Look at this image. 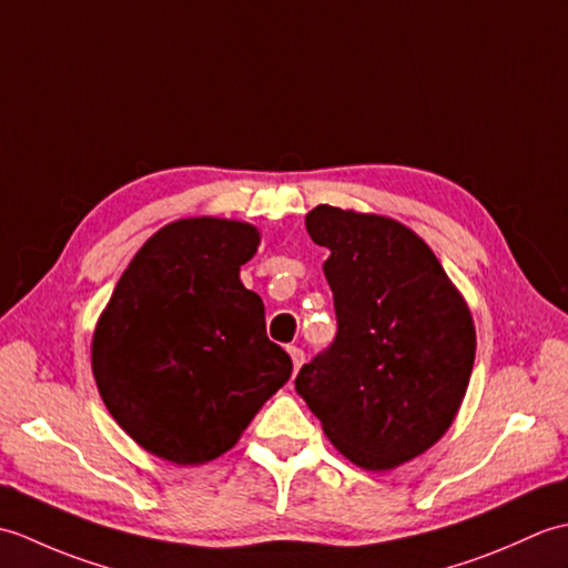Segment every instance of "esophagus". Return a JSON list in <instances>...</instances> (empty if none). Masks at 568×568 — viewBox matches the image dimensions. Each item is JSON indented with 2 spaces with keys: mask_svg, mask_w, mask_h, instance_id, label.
I'll list each match as a JSON object with an SVG mask.
<instances>
[{
  "mask_svg": "<svg viewBox=\"0 0 568 568\" xmlns=\"http://www.w3.org/2000/svg\"><path fill=\"white\" fill-rule=\"evenodd\" d=\"M287 352H291V358H293V368H295V373L300 371V366L305 364V352L300 346H291L287 348Z\"/></svg>",
  "mask_w": 568,
  "mask_h": 568,
  "instance_id": "34e87169",
  "label": "esophagus"
}]
</instances>
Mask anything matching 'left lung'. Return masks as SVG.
I'll use <instances>...</instances> for the list:
<instances>
[{
    "instance_id": "left-lung-1",
    "label": "left lung",
    "mask_w": 568,
    "mask_h": 568,
    "mask_svg": "<svg viewBox=\"0 0 568 568\" xmlns=\"http://www.w3.org/2000/svg\"><path fill=\"white\" fill-rule=\"evenodd\" d=\"M305 226L329 251L336 336L300 368L295 390L346 458L395 468L456 417L476 358L474 320L432 248L400 222L320 204Z\"/></svg>"
}]
</instances>
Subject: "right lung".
Segmentation results:
<instances>
[{"instance_id":"obj_1","label":"right lung","mask_w":568,"mask_h":568,"mask_svg":"<svg viewBox=\"0 0 568 568\" xmlns=\"http://www.w3.org/2000/svg\"><path fill=\"white\" fill-rule=\"evenodd\" d=\"M258 246L244 222L180 220L129 263L92 339V373L112 417L180 466L232 449L293 361L265 334L261 297L239 281Z\"/></svg>"}]
</instances>
